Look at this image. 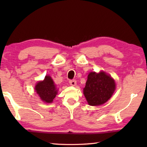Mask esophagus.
<instances>
[{
  "label": "esophagus",
  "mask_w": 147,
  "mask_h": 147,
  "mask_svg": "<svg viewBox=\"0 0 147 147\" xmlns=\"http://www.w3.org/2000/svg\"><path fill=\"white\" fill-rule=\"evenodd\" d=\"M69 84L72 86H75L76 85V81L74 80H69Z\"/></svg>",
  "instance_id": "esophagus-1"
}]
</instances>
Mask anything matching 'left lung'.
Listing matches in <instances>:
<instances>
[{"label":"left lung","mask_w":147,"mask_h":147,"mask_svg":"<svg viewBox=\"0 0 147 147\" xmlns=\"http://www.w3.org/2000/svg\"><path fill=\"white\" fill-rule=\"evenodd\" d=\"M115 90V80L105 72H91L88 74L84 96L90 106H96L106 102Z\"/></svg>","instance_id":"8db88e82"}]
</instances>
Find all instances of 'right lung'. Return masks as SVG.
<instances>
[{
  "instance_id": "obj_1",
  "label": "right lung",
  "mask_w": 147,
  "mask_h": 147,
  "mask_svg": "<svg viewBox=\"0 0 147 147\" xmlns=\"http://www.w3.org/2000/svg\"><path fill=\"white\" fill-rule=\"evenodd\" d=\"M35 90L44 102L51 103L58 93V89L53 80L50 76H45L43 81H40L35 86Z\"/></svg>"
}]
</instances>
